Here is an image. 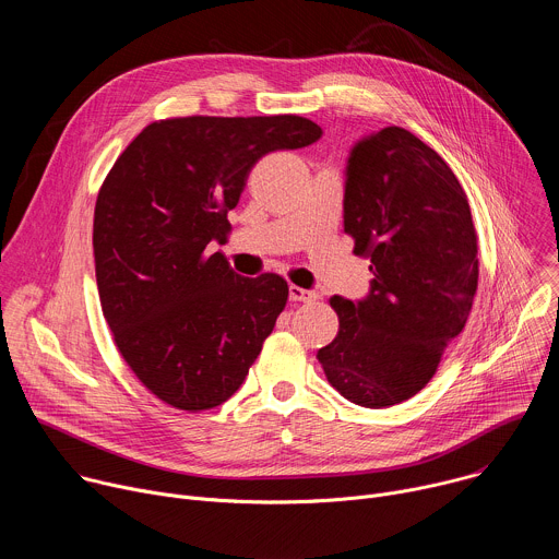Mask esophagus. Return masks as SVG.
Segmentation results:
<instances>
[{
	"label": "esophagus",
	"instance_id": "34e87169",
	"mask_svg": "<svg viewBox=\"0 0 559 559\" xmlns=\"http://www.w3.org/2000/svg\"><path fill=\"white\" fill-rule=\"evenodd\" d=\"M318 294L316 292H309V289H302L298 285H289V300L292 302H311L316 300Z\"/></svg>",
	"mask_w": 559,
	"mask_h": 559
}]
</instances>
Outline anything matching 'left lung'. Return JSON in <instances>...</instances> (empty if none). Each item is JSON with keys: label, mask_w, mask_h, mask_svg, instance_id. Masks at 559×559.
<instances>
[{"label": "left lung", "mask_w": 559, "mask_h": 559, "mask_svg": "<svg viewBox=\"0 0 559 559\" xmlns=\"http://www.w3.org/2000/svg\"><path fill=\"white\" fill-rule=\"evenodd\" d=\"M343 225L354 254L371 261V292L330 298L338 334L316 358L349 403L382 409L416 395L462 332L480 272L477 234L444 158L397 126L354 145Z\"/></svg>", "instance_id": "left-lung-1"}]
</instances>
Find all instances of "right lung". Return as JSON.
Instances as JSON below:
<instances>
[{
    "mask_svg": "<svg viewBox=\"0 0 559 559\" xmlns=\"http://www.w3.org/2000/svg\"><path fill=\"white\" fill-rule=\"evenodd\" d=\"M298 115L175 117L145 126L99 188L93 248L115 345L158 401L181 412L223 405L285 309L278 274L231 272L225 243L259 158L321 139Z\"/></svg>",
    "mask_w": 559,
    "mask_h": 559,
    "instance_id": "right-lung-1",
    "label": "right lung"
}]
</instances>
